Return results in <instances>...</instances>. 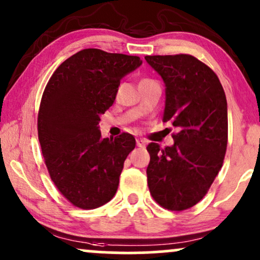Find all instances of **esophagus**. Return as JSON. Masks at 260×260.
Returning a JSON list of instances; mask_svg holds the SVG:
<instances>
[{
  "label": "esophagus",
  "mask_w": 260,
  "mask_h": 260,
  "mask_svg": "<svg viewBox=\"0 0 260 260\" xmlns=\"http://www.w3.org/2000/svg\"><path fill=\"white\" fill-rule=\"evenodd\" d=\"M137 145H138L139 148L145 147V142H144V140H142V139H137Z\"/></svg>",
  "instance_id": "34e87169"
}]
</instances>
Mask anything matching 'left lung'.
Wrapping results in <instances>:
<instances>
[{"mask_svg": "<svg viewBox=\"0 0 260 260\" xmlns=\"http://www.w3.org/2000/svg\"><path fill=\"white\" fill-rule=\"evenodd\" d=\"M145 59L166 86L162 121L178 128L172 147H147L149 190L162 208L186 210L207 194L222 166L228 147L225 91L214 71L193 56Z\"/></svg>", "mask_w": 260, "mask_h": 260, "instance_id": "left-lung-1", "label": "left lung"}]
</instances>
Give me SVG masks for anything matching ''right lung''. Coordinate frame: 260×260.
<instances>
[{
    "label": "right lung",
    "mask_w": 260,
    "mask_h": 260,
    "mask_svg": "<svg viewBox=\"0 0 260 260\" xmlns=\"http://www.w3.org/2000/svg\"><path fill=\"white\" fill-rule=\"evenodd\" d=\"M142 64L138 56L85 49L74 53L47 83L38 115V134L50 177L80 209L113 198L132 134L101 138L100 116L112 106L121 79Z\"/></svg>",
    "instance_id": "obj_1"
}]
</instances>
